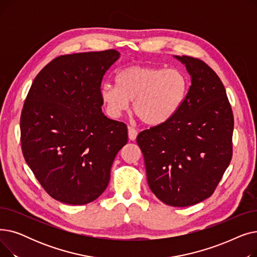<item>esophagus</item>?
<instances>
[{
	"instance_id": "1",
	"label": "esophagus",
	"mask_w": 257,
	"mask_h": 257,
	"mask_svg": "<svg viewBox=\"0 0 257 257\" xmlns=\"http://www.w3.org/2000/svg\"><path fill=\"white\" fill-rule=\"evenodd\" d=\"M128 137L130 141H136L138 137V130L131 126L128 127Z\"/></svg>"
}]
</instances>
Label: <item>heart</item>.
Instances as JSON below:
<instances>
[{"mask_svg": "<svg viewBox=\"0 0 257 257\" xmlns=\"http://www.w3.org/2000/svg\"><path fill=\"white\" fill-rule=\"evenodd\" d=\"M187 91L188 80L179 70L129 66L115 74L114 84H102L100 98L111 117L123 115L133 100V110L144 123L158 126L180 110Z\"/></svg>", "mask_w": 257, "mask_h": 257, "instance_id": "obj_1", "label": "heart"}]
</instances>
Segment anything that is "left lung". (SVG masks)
Wrapping results in <instances>:
<instances>
[{
	"instance_id": "8db88e82",
	"label": "left lung",
	"mask_w": 257,
	"mask_h": 257,
	"mask_svg": "<svg viewBox=\"0 0 257 257\" xmlns=\"http://www.w3.org/2000/svg\"><path fill=\"white\" fill-rule=\"evenodd\" d=\"M192 79L186 99L171 119L142 131L137 142L153 194L170 206L210 197L232 157L233 114L225 87L198 58L175 56Z\"/></svg>"
}]
</instances>
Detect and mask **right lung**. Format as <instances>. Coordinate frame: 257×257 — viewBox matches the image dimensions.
<instances>
[{
  "label": "right lung",
  "mask_w": 257,
  "mask_h": 257,
  "mask_svg": "<svg viewBox=\"0 0 257 257\" xmlns=\"http://www.w3.org/2000/svg\"><path fill=\"white\" fill-rule=\"evenodd\" d=\"M119 58L115 50L53 59L35 77L21 115L22 151L44 190L55 200L83 205L110 180L127 126L102 112L104 74Z\"/></svg>",
  "instance_id": "right-lung-1"
}]
</instances>
